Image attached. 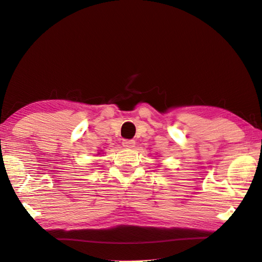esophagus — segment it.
<instances>
[{"label":"esophagus","instance_id":"1","mask_svg":"<svg viewBox=\"0 0 262 262\" xmlns=\"http://www.w3.org/2000/svg\"><path fill=\"white\" fill-rule=\"evenodd\" d=\"M136 142L134 139H124L123 140V146L126 147V148H133V147H135Z\"/></svg>","mask_w":262,"mask_h":262}]
</instances>
